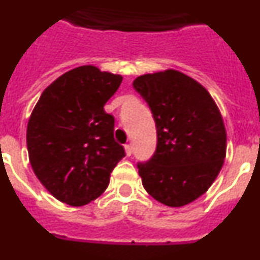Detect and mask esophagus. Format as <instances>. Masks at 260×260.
Segmentation results:
<instances>
[{
    "label": "esophagus",
    "mask_w": 260,
    "mask_h": 260,
    "mask_svg": "<svg viewBox=\"0 0 260 260\" xmlns=\"http://www.w3.org/2000/svg\"><path fill=\"white\" fill-rule=\"evenodd\" d=\"M125 152L127 156H132L133 150H132V146H130V144H125Z\"/></svg>",
    "instance_id": "obj_1"
}]
</instances>
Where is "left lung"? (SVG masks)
<instances>
[{
	"label": "left lung",
	"instance_id": "8db88e82",
	"mask_svg": "<svg viewBox=\"0 0 260 260\" xmlns=\"http://www.w3.org/2000/svg\"><path fill=\"white\" fill-rule=\"evenodd\" d=\"M133 87L150 105L157 147L139 162L146 191L168 207H182L210 189L226 155V130L215 100L199 82L168 69L135 78Z\"/></svg>",
	"mask_w": 260,
	"mask_h": 260
}]
</instances>
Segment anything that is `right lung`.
<instances>
[{
    "instance_id": "right-lung-1",
    "label": "right lung",
    "mask_w": 260,
    "mask_h": 260,
    "mask_svg": "<svg viewBox=\"0 0 260 260\" xmlns=\"http://www.w3.org/2000/svg\"><path fill=\"white\" fill-rule=\"evenodd\" d=\"M122 77L84 65L66 71L41 93L27 125L32 171L59 202L80 207L99 198L125 156L104 110Z\"/></svg>"
}]
</instances>
